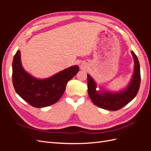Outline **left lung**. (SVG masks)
<instances>
[{"label": "left lung", "instance_id": "8db88e82", "mask_svg": "<svg viewBox=\"0 0 151 151\" xmlns=\"http://www.w3.org/2000/svg\"><path fill=\"white\" fill-rule=\"evenodd\" d=\"M134 57L135 66L132 81L127 88L119 93H111L106 91H96V84L88 74V91L93 103L99 108L108 110L116 111L130 103L137 94L140 84V63L135 53L131 52Z\"/></svg>", "mask_w": 151, "mask_h": 151}]
</instances>
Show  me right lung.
<instances>
[{
	"instance_id": "add662e5",
	"label": "right lung",
	"mask_w": 151,
	"mask_h": 151,
	"mask_svg": "<svg viewBox=\"0 0 151 151\" xmlns=\"http://www.w3.org/2000/svg\"><path fill=\"white\" fill-rule=\"evenodd\" d=\"M77 65L60 71L49 78L36 79L26 72L17 50L12 61V83L17 94L35 108H43L57 103L65 90L67 83L79 72Z\"/></svg>"
}]
</instances>
